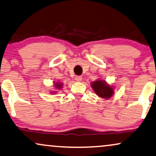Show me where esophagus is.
I'll return each instance as SVG.
<instances>
[{
	"mask_svg": "<svg viewBox=\"0 0 156 156\" xmlns=\"http://www.w3.org/2000/svg\"><path fill=\"white\" fill-rule=\"evenodd\" d=\"M75 80L76 81V82H82V77L81 76H76L75 77Z\"/></svg>",
	"mask_w": 156,
	"mask_h": 156,
	"instance_id": "1",
	"label": "esophagus"
}]
</instances>
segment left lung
<instances>
[{"mask_svg": "<svg viewBox=\"0 0 156 156\" xmlns=\"http://www.w3.org/2000/svg\"><path fill=\"white\" fill-rule=\"evenodd\" d=\"M93 90L100 97L108 99L112 97L114 94V89L109 85L106 84L104 81L98 80L94 82L91 84Z\"/></svg>", "mask_w": 156, "mask_h": 156, "instance_id": "left-lung-1", "label": "left lung"}]
</instances>
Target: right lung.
I'll return each mask as SVG.
<instances>
[{
  "label": "right lung",
  "mask_w": 156,
  "mask_h": 156,
  "mask_svg": "<svg viewBox=\"0 0 156 156\" xmlns=\"http://www.w3.org/2000/svg\"><path fill=\"white\" fill-rule=\"evenodd\" d=\"M62 85V84H60V83H55V87H56L57 89H61Z\"/></svg>",
  "instance_id": "obj_1"
}]
</instances>
